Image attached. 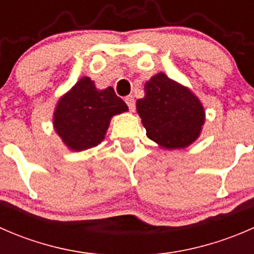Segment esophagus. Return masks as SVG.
Segmentation results:
<instances>
[{"label": "esophagus", "mask_w": 254, "mask_h": 254, "mask_svg": "<svg viewBox=\"0 0 254 254\" xmlns=\"http://www.w3.org/2000/svg\"><path fill=\"white\" fill-rule=\"evenodd\" d=\"M125 102H127V107H129V109L130 111H134L135 109V99H134V97L132 96H127V98H125Z\"/></svg>", "instance_id": "obj_1"}]
</instances>
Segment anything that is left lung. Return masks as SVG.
<instances>
[{
	"label": "left lung",
	"mask_w": 254,
	"mask_h": 254,
	"mask_svg": "<svg viewBox=\"0 0 254 254\" xmlns=\"http://www.w3.org/2000/svg\"><path fill=\"white\" fill-rule=\"evenodd\" d=\"M136 111L148 139L166 148L190 145L205 122L198 97L162 72L146 82L145 97L137 99Z\"/></svg>",
	"instance_id": "left-lung-1"
}]
</instances>
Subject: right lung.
<instances>
[{"mask_svg": "<svg viewBox=\"0 0 254 254\" xmlns=\"http://www.w3.org/2000/svg\"><path fill=\"white\" fill-rule=\"evenodd\" d=\"M127 111L113 87L99 91L91 78L82 77L56 104L54 127L70 150H87L102 142L113 115Z\"/></svg>", "mask_w": 254, "mask_h": 254, "instance_id": "add662e5", "label": "right lung"}]
</instances>
